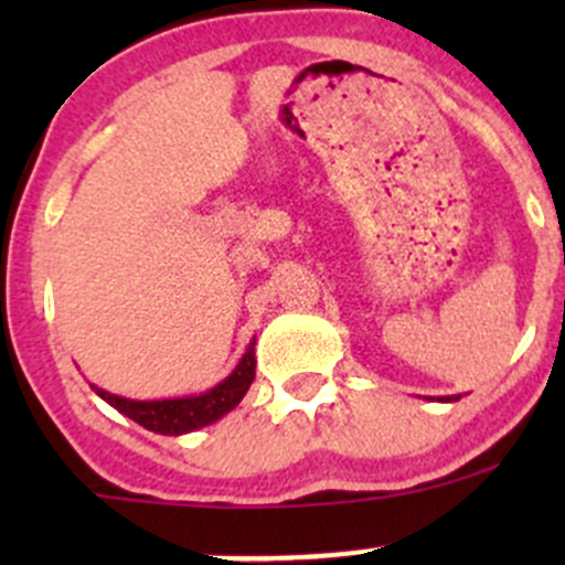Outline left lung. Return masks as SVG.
Wrapping results in <instances>:
<instances>
[{
    "mask_svg": "<svg viewBox=\"0 0 565 565\" xmlns=\"http://www.w3.org/2000/svg\"><path fill=\"white\" fill-rule=\"evenodd\" d=\"M457 398L459 396H446V398H443V402H457Z\"/></svg>",
    "mask_w": 565,
    "mask_h": 565,
    "instance_id": "1",
    "label": "left lung"
}]
</instances>
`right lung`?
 I'll return each mask as SVG.
<instances>
[{"label": "right lung", "instance_id": "obj_1", "mask_svg": "<svg viewBox=\"0 0 565 565\" xmlns=\"http://www.w3.org/2000/svg\"><path fill=\"white\" fill-rule=\"evenodd\" d=\"M254 344L250 341L246 355L241 358V363L235 366V372L218 383L207 393H199V396H182V398H161V402H136V398L117 396V393H108L104 388H95L104 402L111 404L114 409H119L122 415H128L130 420H136L145 429L158 431V435H188L193 429H202L210 426L213 420H218L221 415H226L230 409H235L241 404V398L246 396V391L254 383L256 374V355Z\"/></svg>", "mask_w": 565, "mask_h": 565}]
</instances>
